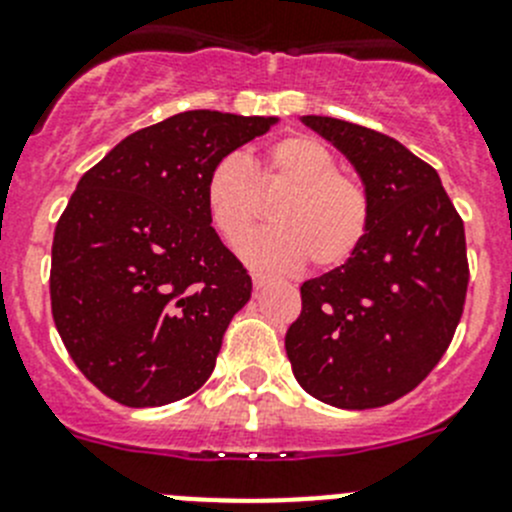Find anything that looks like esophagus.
Segmentation results:
<instances>
[{
    "instance_id": "obj_1",
    "label": "esophagus",
    "mask_w": 512,
    "mask_h": 512,
    "mask_svg": "<svg viewBox=\"0 0 512 512\" xmlns=\"http://www.w3.org/2000/svg\"><path fill=\"white\" fill-rule=\"evenodd\" d=\"M267 283H270V278H265V275H252V285H255V290H262Z\"/></svg>"
}]
</instances>
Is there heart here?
Segmentation results:
<instances>
[{
    "label": "heart",
    "mask_w": 512,
    "mask_h": 512,
    "mask_svg": "<svg viewBox=\"0 0 512 512\" xmlns=\"http://www.w3.org/2000/svg\"><path fill=\"white\" fill-rule=\"evenodd\" d=\"M288 188L273 209V229L239 245L262 273H293L311 257L316 267H339L359 250L370 224L365 186L339 170L336 155L311 135L273 142L262 163L229 153L211 165L204 186L206 214L229 245H237L262 214L260 193Z\"/></svg>",
    "instance_id": "1"
}]
</instances>
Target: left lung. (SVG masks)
Listing matches in <instances>:
<instances>
[{"label":"left lung","mask_w":512,"mask_h":512,"mask_svg":"<svg viewBox=\"0 0 512 512\" xmlns=\"http://www.w3.org/2000/svg\"><path fill=\"white\" fill-rule=\"evenodd\" d=\"M301 122L352 163L370 224L344 265L301 285L285 352L321 403L380 408L411 393L449 347L469 280L464 224L439 173L398 140L334 117Z\"/></svg>","instance_id":"obj_1"}]
</instances>
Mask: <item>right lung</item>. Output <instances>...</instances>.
<instances>
[{
  "label": "right lung",
  "mask_w": 512,
  "mask_h": 512,
  "mask_svg": "<svg viewBox=\"0 0 512 512\" xmlns=\"http://www.w3.org/2000/svg\"><path fill=\"white\" fill-rule=\"evenodd\" d=\"M278 122L173 114L78 181L55 227L50 303L78 370L117 403L158 408L209 380L252 280L211 227L206 176Z\"/></svg>",
  "instance_id": "right-lung-1"
}]
</instances>
